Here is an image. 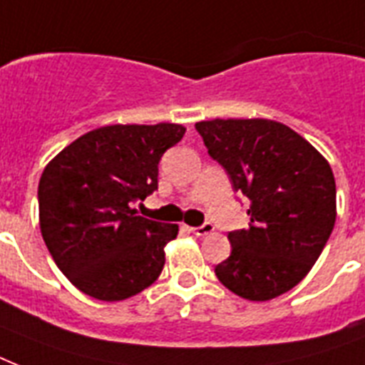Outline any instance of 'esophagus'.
<instances>
[{
    "instance_id": "obj_1",
    "label": "esophagus",
    "mask_w": 365,
    "mask_h": 365,
    "mask_svg": "<svg viewBox=\"0 0 365 365\" xmlns=\"http://www.w3.org/2000/svg\"><path fill=\"white\" fill-rule=\"evenodd\" d=\"M191 231H193V235H197V237H206V235L214 233V225L206 222V223H202L200 227H193Z\"/></svg>"
}]
</instances>
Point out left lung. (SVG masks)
Listing matches in <instances>:
<instances>
[{"mask_svg": "<svg viewBox=\"0 0 365 365\" xmlns=\"http://www.w3.org/2000/svg\"><path fill=\"white\" fill-rule=\"evenodd\" d=\"M195 128L250 200V227L227 235L233 250L216 265L217 280L248 301L286 294L309 274L334 231L331 166L305 138L271 119H212Z\"/></svg>", "mask_w": 365, "mask_h": 365, "instance_id": "1", "label": "left lung"}]
</instances>
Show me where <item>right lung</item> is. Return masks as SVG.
Instances as JSON below:
<instances>
[{"label": "right lung", "mask_w": 365, "mask_h": 365, "mask_svg": "<svg viewBox=\"0 0 365 365\" xmlns=\"http://www.w3.org/2000/svg\"><path fill=\"white\" fill-rule=\"evenodd\" d=\"M183 134L176 123L100 126L45 166L37 189L43 240L83 294L113 303L159 278L178 225L136 216L134 205L157 189L160 157Z\"/></svg>", "instance_id": "1"}]
</instances>
